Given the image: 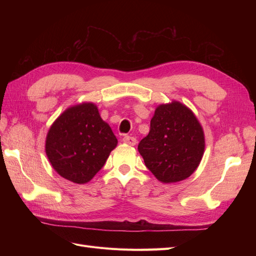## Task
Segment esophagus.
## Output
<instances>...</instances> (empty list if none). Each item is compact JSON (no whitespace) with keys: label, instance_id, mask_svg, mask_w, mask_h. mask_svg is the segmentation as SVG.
Instances as JSON below:
<instances>
[{"label":"esophagus","instance_id":"esophagus-1","mask_svg":"<svg viewBox=\"0 0 256 256\" xmlns=\"http://www.w3.org/2000/svg\"><path fill=\"white\" fill-rule=\"evenodd\" d=\"M122 142L125 143V144L131 145V146H134V145L136 144V138H134V136H124V138H122Z\"/></svg>","mask_w":256,"mask_h":256}]
</instances>
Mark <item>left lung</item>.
Returning a JSON list of instances; mask_svg holds the SVG:
<instances>
[{"mask_svg":"<svg viewBox=\"0 0 256 256\" xmlns=\"http://www.w3.org/2000/svg\"><path fill=\"white\" fill-rule=\"evenodd\" d=\"M138 150L159 182H177L188 178L202 160L204 131L188 106L178 102L160 104Z\"/></svg>","mask_w":256,"mask_h":256,"instance_id":"obj_1","label":"left lung"}]
</instances>
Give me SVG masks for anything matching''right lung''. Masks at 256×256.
<instances>
[{
	"mask_svg": "<svg viewBox=\"0 0 256 256\" xmlns=\"http://www.w3.org/2000/svg\"><path fill=\"white\" fill-rule=\"evenodd\" d=\"M118 145L111 127L92 102L68 108L52 124L46 154L53 168L74 184L88 182Z\"/></svg>",
	"mask_w": 256,
	"mask_h": 256,
	"instance_id": "1",
	"label": "right lung"
}]
</instances>
